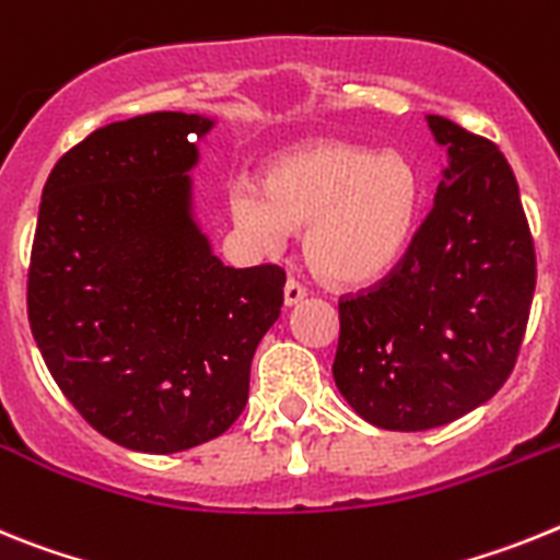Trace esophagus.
Listing matches in <instances>:
<instances>
[{
	"label": "esophagus",
	"mask_w": 560,
	"mask_h": 560,
	"mask_svg": "<svg viewBox=\"0 0 560 560\" xmlns=\"http://www.w3.org/2000/svg\"><path fill=\"white\" fill-rule=\"evenodd\" d=\"M304 295H307V290H304V287L299 284V281H287L284 284V307H295V304H299L301 299H304Z\"/></svg>",
	"instance_id": "obj_1"
}]
</instances>
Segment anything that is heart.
Here are the masks:
<instances>
[{
	"mask_svg": "<svg viewBox=\"0 0 560 560\" xmlns=\"http://www.w3.org/2000/svg\"><path fill=\"white\" fill-rule=\"evenodd\" d=\"M228 211L242 236L279 250L290 231L307 228L304 256L315 273L343 287L386 276L411 242L420 177L397 152L313 140L279 154L265 179H233Z\"/></svg>",
	"mask_w": 560,
	"mask_h": 560,
	"instance_id": "b5f03b06",
	"label": "heart"
}]
</instances>
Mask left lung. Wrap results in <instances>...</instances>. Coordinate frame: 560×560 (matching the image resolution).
<instances>
[{
  "instance_id": "1",
  "label": "left lung",
  "mask_w": 560,
  "mask_h": 560,
  "mask_svg": "<svg viewBox=\"0 0 560 560\" xmlns=\"http://www.w3.org/2000/svg\"><path fill=\"white\" fill-rule=\"evenodd\" d=\"M445 149L434 208L372 293L340 301L332 377L343 400L388 431L459 420L502 388L536 290L518 183L490 140L428 115Z\"/></svg>"
}]
</instances>
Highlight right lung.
Returning a JSON list of instances; mask_svg holds the SVG:
<instances>
[{"label":"right lung","mask_w":560,"mask_h":560,"mask_svg":"<svg viewBox=\"0 0 560 560\" xmlns=\"http://www.w3.org/2000/svg\"><path fill=\"white\" fill-rule=\"evenodd\" d=\"M213 124L152 112L95 129L42 191L33 338L78 415L129 451L225 434L284 301L281 267H225L194 217L191 168Z\"/></svg>","instance_id":"obj_1"}]
</instances>
